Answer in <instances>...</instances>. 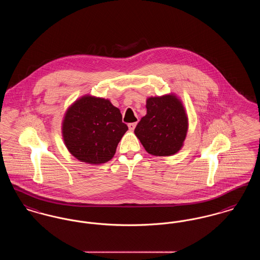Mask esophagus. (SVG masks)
Returning <instances> with one entry per match:
<instances>
[{
	"label": "esophagus",
	"mask_w": 260,
	"mask_h": 260,
	"mask_svg": "<svg viewBox=\"0 0 260 260\" xmlns=\"http://www.w3.org/2000/svg\"><path fill=\"white\" fill-rule=\"evenodd\" d=\"M127 125H128V128H129V131H134V129L136 128V123H131V124H128Z\"/></svg>",
	"instance_id": "34e87169"
}]
</instances>
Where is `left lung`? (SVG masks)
Instances as JSON below:
<instances>
[{
	"label": "left lung",
	"instance_id": "8db88e82",
	"mask_svg": "<svg viewBox=\"0 0 260 260\" xmlns=\"http://www.w3.org/2000/svg\"><path fill=\"white\" fill-rule=\"evenodd\" d=\"M147 114L136 125L135 134L149 154L172 156L183 145L188 119L181 101L173 94L149 98Z\"/></svg>",
	"mask_w": 260,
	"mask_h": 260
}]
</instances>
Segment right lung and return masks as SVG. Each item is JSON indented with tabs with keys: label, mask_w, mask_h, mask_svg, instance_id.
Wrapping results in <instances>:
<instances>
[{
	"label": "right lung",
	"mask_w": 260,
	"mask_h": 260,
	"mask_svg": "<svg viewBox=\"0 0 260 260\" xmlns=\"http://www.w3.org/2000/svg\"><path fill=\"white\" fill-rule=\"evenodd\" d=\"M127 129L121 112L108 99L89 95L74 102L62 123V136L69 152L90 165L110 161Z\"/></svg>",
	"instance_id": "right-lung-1"
}]
</instances>
